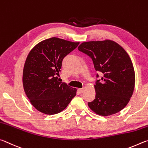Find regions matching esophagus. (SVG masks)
Returning a JSON list of instances; mask_svg holds the SVG:
<instances>
[{"label":"esophagus","mask_w":148,"mask_h":148,"mask_svg":"<svg viewBox=\"0 0 148 148\" xmlns=\"http://www.w3.org/2000/svg\"><path fill=\"white\" fill-rule=\"evenodd\" d=\"M84 88H79L78 89V92H79V94H82V93L84 92Z\"/></svg>","instance_id":"obj_1"}]
</instances>
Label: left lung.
<instances>
[{"instance_id":"left-lung-1","label":"left lung","mask_w":148,"mask_h":148,"mask_svg":"<svg viewBox=\"0 0 148 148\" xmlns=\"http://www.w3.org/2000/svg\"><path fill=\"white\" fill-rule=\"evenodd\" d=\"M78 49L92 59L95 71L103 75L101 81L95 82V99L88 103V107L103 116L119 112L128 104L135 85V73L129 54L110 40L83 42Z\"/></svg>"}]
</instances>
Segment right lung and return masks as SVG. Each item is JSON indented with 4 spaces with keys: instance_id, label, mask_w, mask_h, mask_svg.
I'll list each match as a JSON object with an SVG mask.
<instances>
[{
    "instance_id": "obj_1",
    "label": "right lung",
    "mask_w": 148,
    "mask_h": 148,
    "mask_svg": "<svg viewBox=\"0 0 148 148\" xmlns=\"http://www.w3.org/2000/svg\"><path fill=\"white\" fill-rule=\"evenodd\" d=\"M79 44L53 37L38 43L28 53L23 68V88L40 112L48 115L60 112L76 95L77 89L59 82L56 75L64 57Z\"/></svg>"
}]
</instances>
